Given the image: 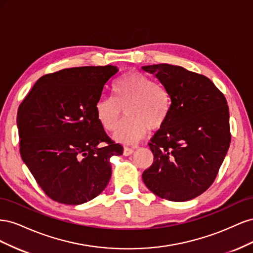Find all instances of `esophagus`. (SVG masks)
Here are the masks:
<instances>
[{
  "instance_id": "obj_1",
  "label": "esophagus",
  "mask_w": 253,
  "mask_h": 253,
  "mask_svg": "<svg viewBox=\"0 0 253 253\" xmlns=\"http://www.w3.org/2000/svg\"><path fill=\"white\" fill-rule=\"evenodd\" d=\"M133 153H134V149L128 148V147H125V149H124V155H125V156L132 155Z\"/></svg>"
}]
</instances>
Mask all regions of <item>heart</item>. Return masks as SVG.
Returning <instances> with one entry per match:
<instances>
[{
    "label": "heart",
    "mask_w": 253,
    "mask_h": 253,
    "mask_svg": "<svg viewBox=\"0 0 253 253\" xmlns=\"http://www.w3.org/2000/svg\"><path fill=\"white\" fill-rule=\"evenodd\" d=\"M113 97H100L95 103L98 121L106 131H113L126 112L127 118L119 125L114 139L133 144L150 131L162 128L169 119L171 96L162 84L140 72L121 75L112 84Z\"/></svg>",
    "instance_id": "1"
}]
</instances>
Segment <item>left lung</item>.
<instances>
[{
    "label": "left lung",
    "mask_w": 253,
    "mask_h": 253,
    "mask_svg": "<svg viewBox=\"0 0 253 253\" xmlns=\"http://www.w3.org/2000/svg\"><path fill=\"white\" fill-rule=\"evenodd\" d=\"M142 68L171 96L169 119L149 143L154 160L143 182L165 200L190 201L215 180L230 145L227 100L204 75L165 63Z\"/></svg>",
    "instance_id": "obj_1"
}]
</instances>
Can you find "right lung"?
Returning <instances> with one entry per match:
<instances>
[{
    "mask_svg": "<svg viewBox=\"0 0 253 253\" xmlns=\"http://www.w3.org/2000/svg\"><path fill=\"white\" fill-rule=\"evenodd\" d=\"M116 66L65 68L44 75L20 104V154L52 201L81 205L108 186L110 158L122 155L98 121L95 103Z\"/></svg>",
    "mask_w": 253,
    "mask_h": 253,
    "instance_id": "1",
    "label": "right lung"
}]
</instances>
